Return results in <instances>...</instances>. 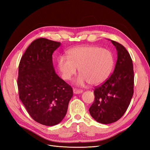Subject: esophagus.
Masks as SVG:
<instances>
[{
  "instance_id": "1",
  "label": "esophagus",
  "mask_w": 150,
  "mask_h": 150,
  "mask_svg": "<svg viewBox=\"0 0 150 150\" xmlns=\"http://www.w3.org/2000/svg\"><path fill=\"white\" fill-rule=\"evenodd\" d=\"M73 93L74 94H81L83 93V91L78 89H73Z\"/></svg>"
}]
</instances>
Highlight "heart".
Segmentation results:
<instances>
[{"mask_svg": "<svg viewBox=\"0 0 150 150\" xmlns=\"http://www.w3.org/2000/svg\"><path fill=\"white\" fill-rule=\"evenodd\" d=\"M67 57L60 56L57 65L63 79L71 80L79 69L75 83L83 86L89 83L97 86L105 81L114 66V57L108 49L96 46H76L67 52Z\"/></svg>", "mask_w": 150, "mask_h": 150, "instance_id": "1", "label": "heart"}]
</instances>
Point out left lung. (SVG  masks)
<instances>
[{"instance_id":"1","label":"left lung","mask_w":150,"mask_h":150,"mask_svg":"<svg viewBox=\"0 0 150 150\" xmlns=\"http://www.w3.org/2000/svg\"><path fill=\"white\" fill-rule=\"evenodd\" d=\"M110 40L117 51L115 70L105 83L95 88V99L89 110L94 120L106 125L123 116L133 97L134 88L133 65L129 52L121 44Z\"/></svg>"}]
</instances>
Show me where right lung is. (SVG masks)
I'll return each instance as SVG.
<instances>
[{"instance_id": "add662e5", "label": "right lung", "mask_w": 150, "mask_h": 150, "mask_svg": "<svg viewBox=\"0 0 150 150\" xmlns=\"http://www.w3.org/2000/svg\"><path fill=\"white\" fill-rule=\"evenodd\" d=\"M61 42L39 38L32 42L19 66V98L34 121L51 126L64 119L72 88L56 73L52 54Z\"/></svg>"}]
</instances>
